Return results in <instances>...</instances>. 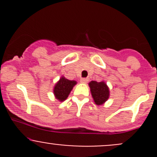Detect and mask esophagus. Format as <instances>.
Here are the masks:
<instances>
[{
    "mask_svg": "<svg viewBox=\"0 0 157 157\" xmlns=\"http://www.w3.org/2000/svg\"><path fill=\"white\" fill-rule=\"evenodd\" d=\"M80 82L83 83H86L88 82V79L87 78H81L80 79Z\"/></svg>",
    "mask_w": 157,
    "mask_h": 157,
    "instance_id": "1",
    "label": "esophagus"
}]
</instances>
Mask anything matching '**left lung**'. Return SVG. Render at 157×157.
<instances>
[{
    "instance_id": "obj_1",
    "label": "left lung",
    "mask_w": 157,
    "mask_h": 157,
    "mask_svg": "<svg viewBox=\"0 0 157 157\" xmlns=\"http://www.w3.org/2000/svg\"><path fill=\"white\" fill-rule=\"evenodd\" d=\"M92 96L95 103L98 105H102L108 100L109 97V89L104 81H91L89 83Z\"/></svg>"
}]
</instances>
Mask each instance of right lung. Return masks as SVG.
<instances>
[{"instance_id":"right-lung-1","label":"right lung","mask_w":157,"mask_h":157,"mask_svg":"<svg viewBox=\"0 0 157 157\" xmlns=\"http://www.w3.org/2000/svg\"><path fill=\"white\" fill-rule=\"evenodd\" d=\"M76 84H77V81L69 80L66 79L64 76H62L54 87L53 93L55 98L58 99L60 102L64 101L68 97L70 93Z\"/></svg>"}]
</instances>
